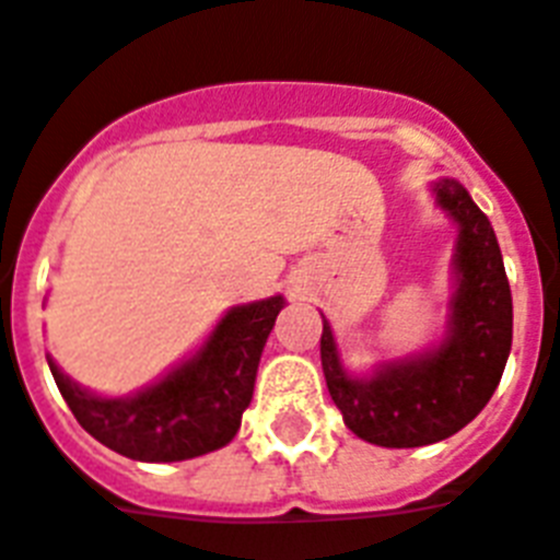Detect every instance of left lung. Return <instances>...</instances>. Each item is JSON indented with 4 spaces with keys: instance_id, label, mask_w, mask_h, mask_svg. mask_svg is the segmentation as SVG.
<instances>
[{
    "instance_id": "1",
    "label": "left lung",
    "mask_w": 560,
    "mask_h": 560,
    "mask_svg": "<svg viewBox=\"0 0 560 560\" xmlns=\"http://www.w3.org/2000/svg\"><path fill=\"white\" fill-rule=\"evenodd\" d=\"M435 201L458 224V288L444 341L416 359L382 364L373 378H352L322 316L327 389L345 424L378 447H424L467 427L495 393L512 347V293L490 219L455 178H441Z\"/></svg>"
}]
</instances>
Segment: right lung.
Listing matches in <instances>:
<instances>
[{
	"instance_id": "1",
	"label": "right lung",
	"mask_w": 560,
	"mask_h": 560,
	"mask_svg": "<svg viewBox=\"0 0 560 560\" xmlns=\"http://www.w3.org/2000/svg\"><path fill=\"white\" fill-rule=\"evenodd\" d=\"M281 295L233 307L192 359L128 398H102L70 382L54 359V382L79 424L133 462H185L233 441L253 398L256 370Z\"/></svg>"
}]
</instances>
